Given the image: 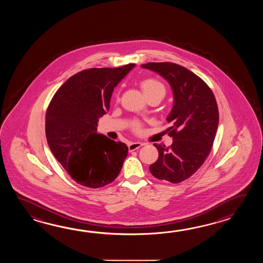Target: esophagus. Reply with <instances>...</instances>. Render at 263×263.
Masks as SVG:
<instances>
[{
    "label": "esophagus",
    "mask_w": 263,
    "mask_h": 263,
    "mask_svg": "<svg viewBox=\"0 0 263 263\" xmlns=\"http://www.w3.org/2000/svg\"><path fill=\"white\" fill-rule=\"evenodd\" d=\"M144 145V144H142V143H139V142H135V143H130L129 145H128V147H129V151H136V149H138L139 147H141L142 145Z\"/></svg>",
    "instance_id": "1"
}]
</instances>
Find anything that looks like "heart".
<instances>
[{
    "label": "heart",
    "instance_id": "1",
    "mask_svg": "<svg viewBox=\"0 0 263 263\" xmlns=\"http://www.w3.org/2000/svg\"><path fill=\"white\" fill-rule=\"evenodd\" d=\"M141 88L145 97L148 99L152 96H161L163 99L166 90L164 85L154 78H146L141 82ZM133 130L135 134H140L143 132V125L139 121H134L133 124Z\"/></svg>",
    "mask_w": 263,
    "mask_h": 263
}]
</instances>
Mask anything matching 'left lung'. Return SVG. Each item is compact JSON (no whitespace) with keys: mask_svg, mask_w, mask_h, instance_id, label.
<instances>
[{"mask_svg":"<svg viewBox=\"0 0 263 263\" xmlns=\"http://www.w3.org/2000/svg\"><path fill=\"white\" fill-rule=\"evenodd\" d=\"M142 67L167 80L174 93V106L167 118L172 145H157L159 158L149 166L161 180L179 183L189 179L206 161L213 147L219 123L217 102L200 77L171 62L147 63Z\"/></svg>","mask_w":263,"mask_h":263,"instance_id":"obj_1","label":"left lung"}]
</instances>
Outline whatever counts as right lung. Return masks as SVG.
Masks as SVG:
<instances>
[{
	"mask_svg": "<svg viewBox=\"0 0 263 263\" xmlns=\"http://www.w3.org/2000/svg\"><path fill=\"white\" fill-rule=\"evenodd\" d=\"M134 67L84 69L62 84L46 112L45 132L56 160L80 185L101 188L118 178L128 146L98 134L114 88Z\"/></svg>",
	"mask_w": 263,
	"mask_h": 263,
	"instance_id": "obj_1",
	"label": "right lung"
}]
</instances>
